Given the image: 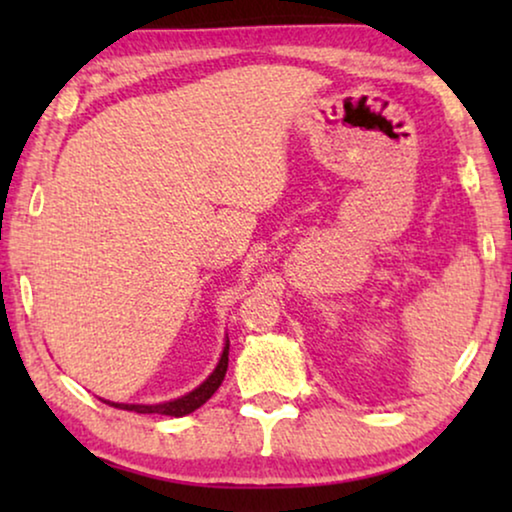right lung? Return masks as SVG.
Returning <instances> with one entry per match:
<instances>
[{
  "mask_svg": "<svg viewBox=\"0 0 512 512\" xmlns=\"http://www.w3.org/2000/svg\"><path fill=\"white\" fill-rule=\"evenodd\" d=\"M228 342L226 347H223V354H221V361L219 366L214 368V373L207 377L205 382L200 384L198 389H193L191 394L177 398V401H167V403H158V405H128V403H109L114 405V408H121V410H128V412H139V415H170V417H184L188 412L198 410L202 403H207L209 398L216 389L221 387L223 377H226V370H228Z\"/></svg>",
  "mask_w": 512,
  "mask_h": 512,
  "instance_id": "obj_1",
  "label": "right lung"
}]
</instances>
